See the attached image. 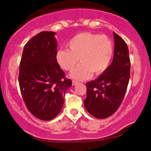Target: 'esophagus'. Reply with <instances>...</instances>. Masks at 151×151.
Masks as SVG:
<instances>
[{
    "instance_id": "1",
    "label": "esophagus",
    "mask_w": 151,
    "mask_h": 151,
    "mask_svg": "<svg viewBox=\"0 0 151 151\" xmlns=\"http://www.w3.org/2000/svg\"><path fill=\"white\" fill-rule=\"evenodd\" d=\"M78 83V82L77 81H75V80H73V81H72V84H73V86L76 85V84H77Z\"/></svg>"
}]
</instances>
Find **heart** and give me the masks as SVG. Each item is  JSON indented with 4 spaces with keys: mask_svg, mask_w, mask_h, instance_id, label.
Listing matches in <instances>:
<instances>
[{
    "mask_svg": "<svg viewBox=\"0 0 151 151\" xmlns=\"http://www.w3.org/2000/svg\"><path fill=\"white\" fill-rule=\"evenodd\" d=\"M69 50L60 49L55 55L57 63L66 71L73 70L71 77L78 80L88 79L93 72L102 73L110 65L113 54V45L106 35L84 32L73 37L67 43Z\"/></svg>",
    "mask_w": 151,
    "mask_h": 151,
    "instance_id": "b5f03b06",
    "label": "heart"
}]
</instances>
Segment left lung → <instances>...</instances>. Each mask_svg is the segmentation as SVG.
<instances>
[{
  "mask_svg": "<svg viewBox=\"0 0 151 151\" xmlns=\"http://www.w3.org/2000/svg\"><path fill=\"white\" fill-rule=\"evenodd\" d=\"M114 54L112 63L96 80L86 85L85 109L98 119L113 115L120 106L130 78L131 62L127 45L120 36L113 32Z\"/></svg>",
  "mask_w": 151,
  "mask_h": 151,
  "instance_id": "left-lung-1",
  "label": "left lung"
}]
</instances>
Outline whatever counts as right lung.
Returning a JSON list of instances; mask_svg holds the SVG:
<instances>
[{"label": "right lung", "mask_w": 151, "mask_h": 151, "mask_svg": "<svg viewBox=\"0 0 151 151\" xmlns=\"http://www.w3.org/2000/svg\"><path fill=\"white\" fill-rule=\"evenodd\" d=\"M55 32H42L24 45L18 82L27 108L37 118L51 120L60 113L70 79L57 63Z\"/></svg>", "instance_id": "obj_1"}]
</instances>
